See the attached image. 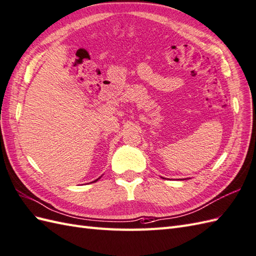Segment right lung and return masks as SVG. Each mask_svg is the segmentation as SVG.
I'll return each mask as SVG.
<instances>
[{
	"label": "right lung",
	"instance_id": "add662e5",
	"mask_svg": "<svg viewBox=\"0 0 256 256\" xmlns=\"http://www.w3.org/2000/svg\"><path fill=\"white\" fill-rule=\"evenodd\" d=\"M96 180H94V182H96Z\"/></svg>",
	"mask_w": 256,
	"mask_h": 256
}]
</instances>
